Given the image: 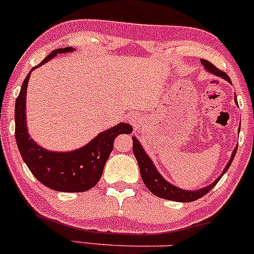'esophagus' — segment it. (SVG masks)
Listing matches in <instances>:
<instances>
[{"label": "esophagus", "instance_id": "obj_1", "mask_svg": "<svg viewBox=\"0 0 254 254\" xmlns=\"http://www.w3.org/2000/svg\"><path fill=\"white\" fill-rule=\"evenodd\" d=\"M130 122H131V123L137 125L139 123V122H141V118H139V116H137V115H131L130 116Z\"/></svg>", "mask_w": 254, "mask_h": 254}]
</instances>
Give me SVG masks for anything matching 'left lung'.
<instances>
[{"label":"left lung","mask_w":254,"mask_h":254,"mask_svg":"<svg viewBox=\"0 0 254 254\" xmlns=\"http://www.w3.org/2000/svg\"><path fill=\"white\" fill-rule=\"evenodd\" d=\"M200 62H202L204 68H205L206 70L212 72V74H215L218 77H223L224 80H227L228 82H230V78L228 75H227L224 71L216 68V66H215L212 63L209 62V61L202 60ZM132 142H133L132 150L136 156L137 162H138L139 172H141V176H142V179H143L144 185L147 186L148 190H149L151 193H154L155 196L160 198H164V199H168V200H174V202H184V203L193 202V200H196L198 198L203 197L204 194L208 193V192L210 191L215 185H216L218 180H220V178L222 177L221 176L220 178H217V180H215L211 185L206 186V188L204 189H200V190H197V191L182 190V189L176 188V186H173L172 184L167 183L164 178L160 176V173L156 171L155 166L153 165V162H151L149 156L144 153L143 148H142V145L139 144V142L137 141L135 137H132ZM237 149L238 147H235V149L232 154V157H230L229 162L227 164L222 174H224L227 171H228L229 166L232 164L235 154H237Z\"/></svg>","instance_id":"1"}]
</instances>
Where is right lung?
I'll list each match as a JSON object with an SVG mask.
<instances>
[{"label":"right lung","mask_w":254,"mask_h":254,"mask_svg":"<svg viewBox=\"0 0 254 254\" xmlns=\"http://www.w3.org/2000/svg\"><path fill=\"white\" fill-rule=\"evenodd\" d=\"M70 51H72L70 46L54 50L33 69L50 61L57 54ZM28 78L30 74L26 76L15 103V139L25 164L40 183L52 190L61 192L89 190L100 180L116 137L122 133H131L132 127L125 123L116 125L98 135L81 149L70 153H55L44 149L32 141L26 127L25 107Z\"/></svg>","instance_id":"1"}]
</instances>
